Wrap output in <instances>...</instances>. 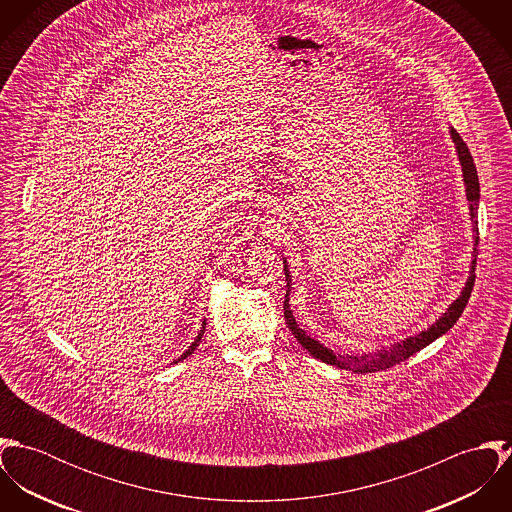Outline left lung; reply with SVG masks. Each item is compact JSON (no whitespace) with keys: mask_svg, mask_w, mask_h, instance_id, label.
<instances>
[{"mask_svg":"<svg viewBox=\"0 0 512 512\" xmlns=\"http://www.w3.org/2000/svg\"><path fill=\"white\" fill-rule=\"evenodd\" d=\"M449 136H451V142L455 146L457 151V159H459V165H461V173H463V185H465V197H467V203H469V217H471V230H473V242L477 244L479 242V228H477V209H479V177H477V169H475V163H473V157L469 153V147L461 140V136L449 126ZM284 270H286V282H288V292H286V301H284V317H286V323H288V329L292 331L293 337L297 339V343L309 353L313 355L315 359L327 363V365L337 366V368H345V370H353V372H376V370H384V368H390V366L398 365L402 361H406L408 357L416 355L418 351H422L424 347H428L430 343H434L436 339H439L441 335H445L455 323L457 319L461 317L469 297H471V290H473V284H475V260L471 262V268H469V276H467V282L463 286V290L459 292V295L449 303V307L445 309V313H441V317L436 319L428 329L424 331H418L416 335H410L402 341H396L392 343L390 347H382L374 353H368V355H361V357H355V355H337L333 353L331 349L323 347L317 339L309 337L303 329H299L295 317H293L292 307H290V292H292V276H290V268H288V262L284 258Z\"/></svg>","mask_w":512,"mask_h":512,"instance_id":"8db88e82","label":"left lung"}]
</instances>
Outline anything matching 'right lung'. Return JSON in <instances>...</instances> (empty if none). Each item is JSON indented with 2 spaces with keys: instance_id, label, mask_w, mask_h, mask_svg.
I'll use <instances>...</instances> for the list:
<instances>
[{
  "instance_id": "1",
  "label": "right lung",
  "mask_w": 512,
  "mask_h": 512,
  "mask_svg": "<svg viewBox=\"0 0 512 512\" xmlns=\"http://www.w3.org/2000/svg\"><path fill=\"white\" fill-rule=\"evenodd\" d=\"M205 327H207V319H203V325H201V331H199V335H197V337H195V341H193V343H191V347H189V349H187V351H185V353H183V355H181V357H179V359H177V361H175V363H179V361H183V359H187V357H189V355H191V353H193V351H195V349H197V347H199V343H201V339H203V335H205Z\"/></svg>"
}]
</instances>
